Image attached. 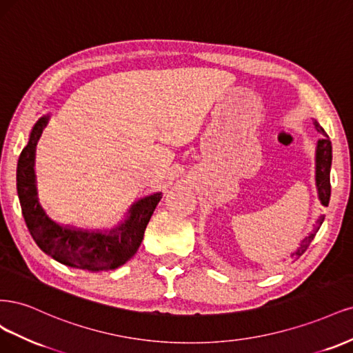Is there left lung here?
<instances>
[{
  "label": "left lung",
  "mask_w": 353,
  "mask_h": 353,
  "mask_svg": "<svg viewBox=\"0 0 353 353\" xmlns=\"http://www.w3.org/2000/svg\"><path fill=\"white\" fill-rule=\"evenodd\" d=\"M314 126L315 129L324 134V138L316 142V151H315V183H316V190H318V198H320L321 203L324 207L328 205L330 202V193H332V186H330V168H332V142H330L327 133L324 129L320 126V123L314 120ZM324 221V215H320L316 220L315 229L306 236L303 241L301 242V246L292 254V258L298 259L311 242L314 241L315 233L320 229V225Z\"/></svg>",
  "instance_id": "obj_1"
}]
</instances>
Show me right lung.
Listing matches in <instances>:
<instances>
[{
  "label": "right lung",
  "mask_w": 353,
  "mask_h": 353,
  "mask_svg": "<svg viewBox=\"0 0 353 353\" xmlns=\"http://www.w3.org/2000/svg\"><path fill=\"white\" fill-rule=\"evenodd\" d=\"M48 120L50 116H43L35 123L17 163V193L28 229L45 254L67 267L92 272L116 270L138 252L161 192L134 202L126 220L111 230H82L55 223L41 207L33 168L37 143Z\"/></svg>",
  "instance_id": "1"
}]
</instances>
